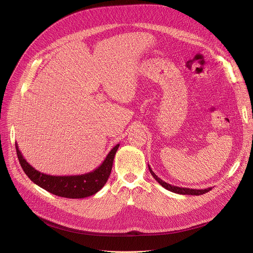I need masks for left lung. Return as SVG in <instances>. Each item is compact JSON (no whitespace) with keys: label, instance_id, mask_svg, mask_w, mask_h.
Wrapping results in <instances>:
<instances>
[{"label":"left lung","instance_id":"8db88e82","mask_svg":"<svg viewBox=\"0 0 253 253\" xmlns=\"http://www.w3.org/2000/svg\"><path fill=\"white\" fill-rule=\"evenodd\" d=\"M149 170L151 172V174L154 176V178L160 183L163 188H165L166 190L170 191V192H173L176 194H180V195H192V196H199V195H203L209 191L212 190V188H207L204 190H196V189H189V188H179V187H175V185H171L165 181H163L161 178H159L155 173L154 171L151 169L150 165H149Z\"/></svg>","mask_w":253,"mask_h":253}]
</instances>
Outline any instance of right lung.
<instances>
[{"mask_svg":"<svg viewBox=\"0 0 253 253\" xmlns=\"http://www.w3.org/2000/svg\"><path fill=\"white\" fill-rule=\"evenodd\" d=\"M119 147L120 144L115 145L108 156H106L101 165L93 171L88 172V173L80 175L56 176L45 174L43 172H40L31 166L23 158L21 152L18 149L17 143H15L19 163L24 173L30 177V179L38 184L39 187H41L53 195L70 199L90 197L102 189L110 177L114 158Z\"/></svg>","mask_w":253,"mask_h":253,"instance_id":"1","label":"right lung"}]
</instances>
